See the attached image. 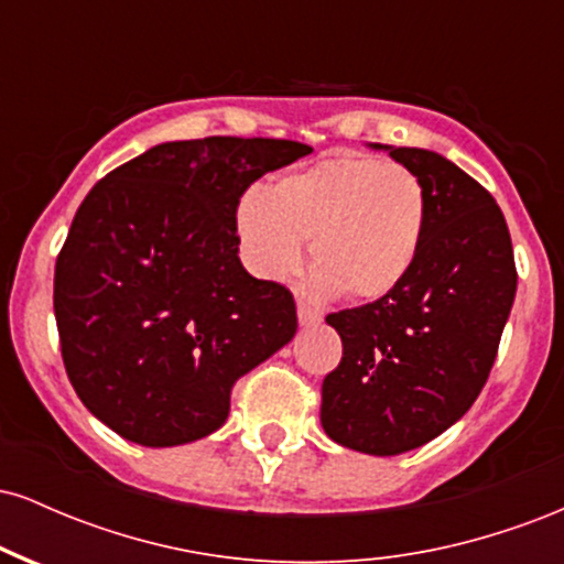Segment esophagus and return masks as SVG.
Here are the masks:
<instances>
[{"instance_id": "1", "label": "esophagus", "mask_w": 564, "mask_h": 564, "mask_svg": "<svg viewBox=\"0 0 564 564\" xmlns=\"http://www.w3.org/2000/svg\"><path fill=\"white\" fill-rule=\"evenodd\" d=\"M296 318H300L302 328H310V326H318L321 313L315 307H310V304L300 302V304H296Z\"/></svg>"}]
</instances>
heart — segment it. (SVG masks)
<instances>
[{
    "label": "heart",
    "instance_id": "heart-1",
    "mask_svg": "<svg viewBox=\"0 0 564 564\" xmlns=\"http://www.w3.org/2000/svg\"><path fill=\"white\" fill-rule=\"evenodd\" d=\"M236 225L257 275H291L310 241L315 289L368 302L411 273L424 241L426 191L398 161L334 153L278 177L268 196L246 193Z\"/></svg>",
    "mask_w": 564,
    "mask_h": 564
}]
</instances>
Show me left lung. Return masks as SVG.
<instances>
[{
  "label": "left lung",
  "instance_id": "1",
  "mask_svg": "<svg viewBox=\"0 0 564 564\" xmlns=\"http://www.w3.org/2000/svg\"><path fill=\"white\" fill-rule=\"evenodd\" d=\"M371 148L424 183V241L398 289L326 318L341 360L323 379L321 424L345 448L398 456L443 435L482 392L517 270L507 219L477 180L435 151Z\"/></svg>",
  "mask_w": 564,
  "mask_h": 564
}]
</instances>
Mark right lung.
<instances>
[{
  "label": "right lung",
  "instance_id": "obj_1",
  "mask_svg": "<svg viewBox=\"0 0 564 564\" xmlns=\"http://www.w3.org/2000/svg\"><path fill=\"white\" fill-rule=\"evenodd\" d=\"M313 148L270 138L161 142L82 200L55 262V321L76 394L148 448L225 424L232 384L296 334L286 286L238 260V200Z\"/></svg>",
  "mask_w": 564,
  "mask_h": 564
}]
</instances>
